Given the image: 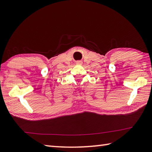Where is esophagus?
Listing matches in <instances>:
<instances>
[{"instance_id": "esophagus-1", "label": "esophagus", "mask_w": 152, "mask_h": 152, "mask_svg": "<svg viewBox=\"0 0 152 152\" xmlns=\"http://www.w3.org/2000/svg\"><path fill=\"white\" fill-rule=\"evenodd\" d=\"M78 63H81V62H80V61H78Z\"/></svg>"}]
</instances>
